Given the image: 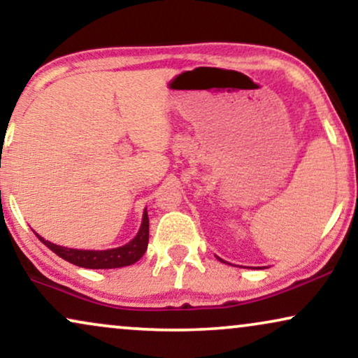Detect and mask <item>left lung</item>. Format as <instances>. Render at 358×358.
Segmentation results:
<instances>
[{"instance_id":"8db88e82","label":"left lung","mask_w":358,"mask_h":358,"mask_svg":"<svg viewBox=\"0 0 358 358\" xmlns=\"http://www.w3.org/2000/svg\"><path fill=\"white\" fill-rule=\"evenodd\" d=\"M220 261H222V259H220Z\"/></svg>"}]
</instances>
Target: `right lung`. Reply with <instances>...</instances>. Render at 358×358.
<instances>
[{"mask_svg": "<svg viewBox=\"0 0 358 358\" xmlns=\"http://www.w3.org/2000/svg\"><path fill=\"white\" fill-rule=\"evenodd\" d=\"M37 234V233H36ZM148 234H150V222L146 210L143 212V220H141V227L136 233V236L127 243L125 246L106 249V251H87V249H71L63 248L58 244H53L42 236L37 238L45 244V246L60 256L65 261L75 264L78 267L85 268H119L125 266H131L138 259L143 256L146 248H148Z\"/></svg>", "mask_w": 358, "mask_h": 358, "instance_id": "right-lung-1", "label": "right lung"}]
</instances>
